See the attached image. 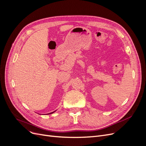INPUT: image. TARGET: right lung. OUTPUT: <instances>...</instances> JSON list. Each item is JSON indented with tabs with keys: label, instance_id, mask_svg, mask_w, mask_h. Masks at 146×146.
<instances>
[{
	"label": "right lung",
	"instance_id": "right-lung-1",
	"mask_svg": "<svg viewBox=\"0 0 146 146\" xmlns=\"http://www.w3.org/2000/svg\"><path fill=\"white\" fill-rule=\"evenodd\" d=\"M55 111H54V112H52V113H48V114H52V113H54Z\"/></svg>",
	"mask_w": 146,
	"mask_h": 146
}]
</instances>
